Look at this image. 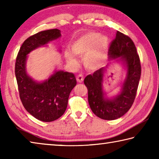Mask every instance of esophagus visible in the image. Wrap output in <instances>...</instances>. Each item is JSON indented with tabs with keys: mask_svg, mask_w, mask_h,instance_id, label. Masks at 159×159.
Listing matches in <instances>:
<instances>
[{
	"mask_svg": "<svg viewBox=\"0 0 159 159\" xmlns=\"http://www.w3.org/2000/svg\"><path fill=\"white\" fill-rule=\"evenodd\" d=\"M83 79H84V78H83L82 75H79V76L76 77V80L78 83H82L83 81Z\"/></svg>",
	"mask_w": 159,
	"mask_h": 159,
	"instance_id": "1",
	"label": "esophagus"
}]
</instances>
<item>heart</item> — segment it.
Masks as SVG:
<instances>
[{"mask_svg":"<svg viewBox=\"0 0 159 159\" xmlns=\"http://www.w3.org/2000/svg\"><path fill=\"white\" fill-rule=\"evenodd\" d=\"M109 45L110 40L107 36H100L98 32H88L72 43L71 50L75 55L83 57L86 69L95 71L103 65ZM64 55L71 65H78V61L71 52L66 51Z\"/></svg>","mask_w":159,"mask_h":159,"instance_id":"heart-1","label":"heart"}]
</instances>
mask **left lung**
Instances as JSON below:
<instances>
[{
  "mask_svg": "<svg viewBox=\"0 0 159 159\" xmlns=\"http://www.w3.org/2000/svg\"><path fill=\"white\" fill-rule=\"evenodd\" d=\"M110 60L120 57L127 66V77L121 92L114 99L104 98L102 89L104 68L88 75L84 84L88 88V102L92 111L104 120H115L121 117L133 105L141 76V64L136 47L130 37L116 32L108 51Z\"/></svg>",
  "mask_w": 159,
  "mask_h": 159,
  "instance_id": "obj_1",
  "label": "left lung"
}]
</instances>
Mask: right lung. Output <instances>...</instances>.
Listing matches in <instances>:
<instances>
[{"mask_svg":"<svg viewBox=\"0 0 159 159\" xmlns=\"http://www.w3.org/2000/svg\"><path fill=\"white\" fill-rule=\"evenodd\" d=\"M60 36L57 29L40 31L25 40L16 58L15 71L21 103L29 114L43 122L53 121L64 114L69 94L76 85V77L72 73L59 71L45 81L37 83L26 74V55Z\"/></svg>","mask_w":159,"mask_h":159,"instance_id":"add662e5","label":"right lung"}]
</instances>
